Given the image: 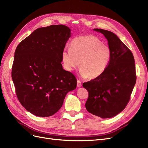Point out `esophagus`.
Masks as SVG:
<instances>
[{
    "label": "esophagus",
    "mask_w": 148,
    "mask_h": 148,
    "mask_svg": "<svg viewBox=\"0 0 148 148\" xmlns=\"http://www.w3.org/2000/svg\"><path fill=\"white\" fill-rule=\"evenodd\" d=\"M82 86V82L79 81V80H78V81H77V87L78 88H80Z\"/></svg>",
    "instance_id": "1"
}]
</instances>
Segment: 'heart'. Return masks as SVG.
Here are the masks:
<instances>
[{"instance_id":"b5f03b06","label":"heart","mask_w":148,"mask_h":148,"mask_svg":"<svg viewBox=\"0 0 148 148\" xmlns=\"http://www.w3.org/2000/svg\"><path fill=\"white\" fill-rule=\"evenodd\" d=\"M110 58V48L92 35L75 38L70 42V49L65 48L62 53V62L67 71H73L79 65L82 77L89 79L97 78L104 73Z\"/></svg>"}]
</instances>
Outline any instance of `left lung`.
<instances>
[{
  "label": "left lung",
  "instance_id": "obj_1",
  "mask_svg": "<svg viewBox=\"0 0 148 148\" xmlns=\"http://www.w3.org/2000/svg\"><path fill=\"white\" fill-rule=\"evenodd\" d=\"M108 41L111 58L102 75L85 82L88 97L85 107L93 115L102 119L113 117L122 112L130 99L136 81L135 59L132 51L111 31L94 29Z\"/></svg>",
  "mask_w": 148,
  "mask_h": 148
}]
</instances>
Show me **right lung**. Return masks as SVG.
Listing matches in <instances>:
<instances>
[{"instance_id":"1","label":"right lung","mask_w":148,"mask_h":148,"mask_svg":"<svg viewBox=\"0 0 148 148\" xmlns=\"http://www.w3.org/2000/svg\"><path fill=\"white\" fill-rule=\"evenodd\" d=\"M63 25L36 29L16 47L12 78L18 99L34 115L47 117L63 105L77 79L62 68V53L70 36Z\"/></svg>"}]
</instances>
